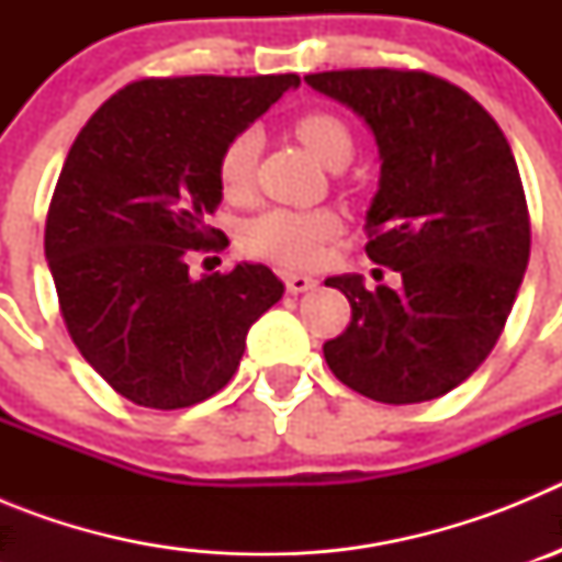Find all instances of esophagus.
I'll list each match as a JSON object with an SVG mask.
<instances>
[{"label": "esophagus", "mask_w": 562, "mask_h": 562, "mask_svg": "<svg viewBox=\"0 0 562 562\" xmlns=\"http://www.w3.org/2000/svg\"><path fill=\"white\" fill-rule=\"evenodd\" d=\"M284 284H286V292H292V295H301V292L315 290L317 281L312 276H301V272H286Z\"/></svg>", "instance_id": "esophagus-1"}]
</instances>
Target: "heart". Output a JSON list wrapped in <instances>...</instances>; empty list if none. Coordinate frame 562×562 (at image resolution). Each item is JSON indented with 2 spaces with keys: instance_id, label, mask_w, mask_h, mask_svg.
I'll use <instances>...</instances> for the list:
<instances>
[{
  "instance_id": "b5f03b06",
  "label": "heart",
  "mask_w": 562,
  "mask_h": 562,
  "mask_svg": "<svg viewBox=\"0 0 562 562\" xmlns=\"http://www.w3.org/2000/svg\"><path fill=\"white\" fill-rule=\"evenodd\" d=\"M292 132L317 160L329 168H340L355 154V134L340 114L326 109L297 114ZM258 157V132L241 128L225 143L216 162V177L227 200H245L252 186ZM342 231V220L329 207L295 211V207H272L258 213L241 231V247L250 256L267 258L281 267H312L321 261L326 245Z\"/></svg>"
}]
</instances>
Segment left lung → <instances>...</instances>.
<instances>
[{
    "instance_id": "8db88e82",
    "label": "left lung",
    "mask_w": 562,
    "mask_h": 562,
    "mask_svg": "<svg viewBox=\"0 0 562 562\" xmlns=\"http://www.w3.org/2000/svg\"><path fill=\"white\" fill-rule=\"evenodd\" d=\"M306 83L355 109L382 157L366 216L371 261L400 290L326 278L351 321L324 342L331 374L385 405L445 396L493 351L532 247L518 162L473 95L425 69H331Z\"/></svg>"
}]
</instances>
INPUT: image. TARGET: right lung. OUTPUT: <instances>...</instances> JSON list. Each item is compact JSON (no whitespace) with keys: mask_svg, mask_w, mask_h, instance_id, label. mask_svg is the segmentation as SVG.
<instances>
[{"mask_svg":"<svg viewBox=\"0 0 562 562\" xmlns=\"http://www.w3.org/2000/svg\"><path fill=\"white\" fill-rule=\"evenodd\" d=\"M297 83L295 72L140 78L69 148L44 256L72 342L134 405L191 408L225 389L250 326L284 295L265 265L193 281L188 256L227 245L207 225L225 143Z\"/></svg>","mask_w":562,"mask_h":562,"instance_id":"add662e5","label":"right lung"}]
</instances>
